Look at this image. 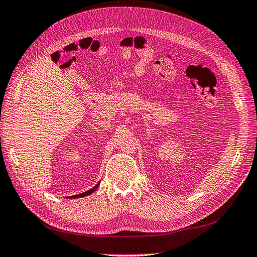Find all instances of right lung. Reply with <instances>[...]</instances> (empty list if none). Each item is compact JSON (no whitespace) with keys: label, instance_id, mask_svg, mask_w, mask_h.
<instances>
[{"label":"right lung","instance_id":"obj_1","mask_svg":"<svg viewBox=\"0 0 257 257\" xmlns=\"http://www.w3.org/2000/svg\"><path fill=\"white\" fill-rule=\"evenodd\" d=\"M98 185H99V182L94 186V188H92L91 190H89V191H87V192H84V193H80V194H77V195H73V196H68V198H79V197H84V196H88V195H90V194H92L93 192L94 191H96V189L98 188Z\"/></svg>","mask_w":257,"mask_h":257}]
</instances>
